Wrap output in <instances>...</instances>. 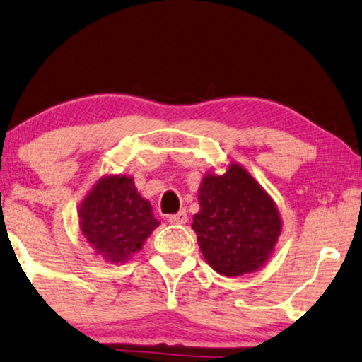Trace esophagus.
<instances>
[{
	"label": "esophagus",
	"mask_w": 362,
	"mask_h": 362,
	"mask_svg": "<svg viewBox=\"0 0 362 362\" xmlns=\"http://www.w3.org/2000/svg\"><path fill=\"white\" fill-rule=\"evenodd\" d=\"M188 221L187 213L185 211H179L177 214H170L169 216V223L170 224H185Z\"/></svg>",
	"instance_id": "34e87169"
}]
</instances>
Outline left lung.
Instances as JSON below:
<instances>
[{
	"label": "left lung",
	"instance_id": "1",
	"mask_svg": "<svg viewBox=\"0 0 362 362\" xmlns=\"http://www.w3.org/2000/svg\"><path fill=\"white\" fill-rule=\"evenodd\" d=\"M198 199L192 229L213 269L240 276L265 265L281 234V218L244 167L230 164L223 175H204Z\"/></svg>",
	"mask_w": 362,
	"mask_h": 362
}]
</instances>
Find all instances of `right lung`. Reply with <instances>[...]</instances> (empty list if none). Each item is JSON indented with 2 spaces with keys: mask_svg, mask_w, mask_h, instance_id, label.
<instances>
[{
  "mask_svg": "<svg viewBox=\"0 0 362 362\" xmlns=\"http://www.w3.org/2000/svg\"><path fill=\"white\" fill-rule=\"evenodd\" d=\"M79 226L97 255L110 263L127 262L141 250L158 228L148 199L136 192L133 177L110 175L95 183L79 208Z\"/></svg>",
  "mask_w": 362,
  "mask_h": 362,
  "instance_id": "1",
  "label": "right lung"
}]
</instances>
